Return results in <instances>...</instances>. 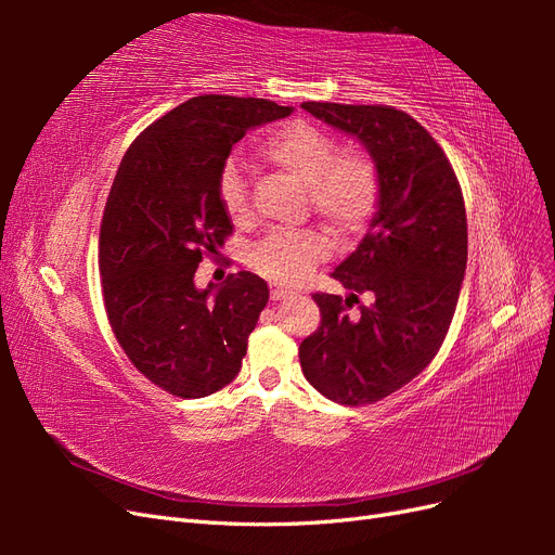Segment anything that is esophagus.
<instances>
[{
    "mask_svg": "<svg viewBox=\"0 0 555 555\" xmlns=\"http://www.w3.org/2000/svg\"><path fill=\"white\" fill-rule=\"evenodd\" d=\"M292 292L284 289V287H278V284H271V298L273 300H284Z\"/></svg>",
    "mask_w": 555,
    "mask_h": 555,
    "instance_id": "34e87169",
    "label": "esophagus"
}]
</instances>
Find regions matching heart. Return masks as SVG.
Wrapping results in <instances>:
<instances>
[{"mask_svg":"<svg viewBox=\"0 0 555 555\" xmlns=\"http://www.w3.org/2000/svg\"><path fill=\"white\" fill-rule=\"evenodd\" d=\"M259 155L308 188L310 206L340 236H354L373 220L382 198V176L371 155L345 150L328 131L308 122H289L268 133ZM222 208L233 220L249 210L247 182L236 166H227L217 182ZM328 255L317 231H275L251 249V266L266 278L296 284Z\"/></svg>","mask_w":555,"mask_h":555,"instance_id":"heart-1","label":"heart"}]
</instances>
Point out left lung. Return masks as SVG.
<instances>
[{"label": "left lung", "instance_id": "left-lung-1", "mask_svg": "<svg viewBox=\"0 0 555 555\" xmlns=\"http://www.w3.org/2000/svg\"><path fill=\"white\" fill-rule=\"evenodd\" d=\"M357 137L382 176V198L359 247L331 273L351 294H312L322 324L298 359L314 389L340 405H371L435 359L456 312L467 263V217L456 173L430 133L393 106L306 102ZM376 304L348 314L358 294Z\"/></svg>", "mask_w": 555, "mask_h": 555}]
</instances>
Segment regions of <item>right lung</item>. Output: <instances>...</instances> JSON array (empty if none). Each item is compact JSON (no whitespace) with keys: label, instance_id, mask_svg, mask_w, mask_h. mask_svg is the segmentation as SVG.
Segmentation results:
<instances>
[{"label":"right lung","instance_id":"right-lung-1","mask_svg":"<svg viewBox=\"0 0 555 555\" xmlns=\"http://www.w3.org/2000/svg\"><path fill=\"white\" fill-rule=\"evenodd\" d=\"M268 99L204 94L162 115L129 145L99 231V273L117 343L137 371L178 398H204L238 375L268 304L249 271L220 289L194 273L231 236L217 182L249 129L292 115Z\"/></svg>","mask_w":555,"mask_h":555}]
</instances>
